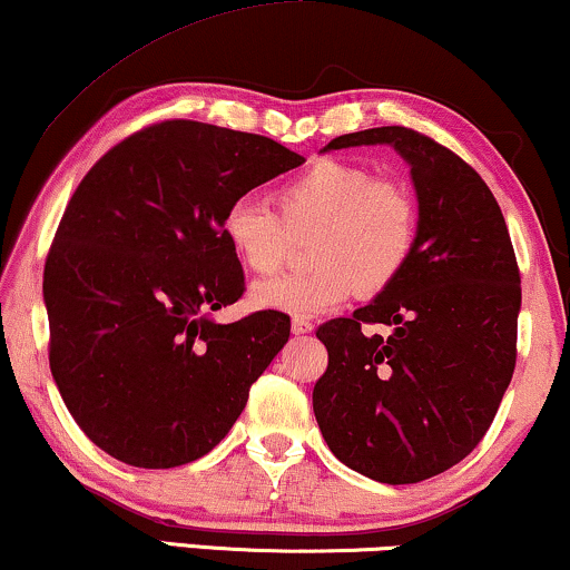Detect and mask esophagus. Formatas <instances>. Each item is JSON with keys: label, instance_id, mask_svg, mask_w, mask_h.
<instances>
[{"label": "esophagus", "instance_id": "esophagus-1", "mask_svg": "<svg viewBox=\"0 0 570 570\" xmlns=\"http://www.w3.org/2000/svg\"><path fill=\"white\" fill-rule=\"evenodd\" d=\"M312 330H314V325L308 320H304V317L293 320V333H296V335H308Z\"/></svg>", "mask_w": 570, "mask_h": 570}]
</instances>
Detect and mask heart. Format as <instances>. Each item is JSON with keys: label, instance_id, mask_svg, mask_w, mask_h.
<instances>
[{"label": "heart", "instance_id": "1", "mask_svg": "<svg viewBox=\"0 0 570 570\" xmlns=\"http://www.w3.org/2000/svg\"><path fill=\"white\" fill-rule=\"evenodd\" d=\"M277 210L235 198L222 210L219 229L235 258L253 274H274L293 235H308L312 269L258 283L256 308L314 317L354 296L372 298L402 277L420 237L417 203L399 181L375 179L364 166L322 158L274 193Z\"/></svg>", "mask_w": 570, "mask_h": 570}]
</instances>
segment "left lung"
Returning a JSON list of instances; mask_svg holds the SVG:
<instances>
[{
  "instance_id": "1",
  "label": "left lung",
  "mask_w": 570,
  "mask_h": 570,
  "mask_svg": "<svg viewBox=\"0 0 570 570\" xmlns=\"http://www.w3.org/2000/svg\"><path fill=\"white\" fill-rule=\"evenodd\" d=\"M360 145H391L410 164L417 250L389 291L320 325L327 370L312 402L330 452L396 487L444 473L487 435L515 370L521 272L473 166L406 126L335 137L325 150ZM367 324L394 333L370 336Z\"/></svg>"
}]
</instances>
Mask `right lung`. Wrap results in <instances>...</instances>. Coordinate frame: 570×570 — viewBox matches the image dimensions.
<instances>
[{
	"mask_svg": "<svg viewBox=\"0 0 570 570\" xmlns=\"http://www.w3.org/2000/svg\"><path fill=\"white\" fill-rule=\"evenodd\" d=\"M301 164L269 137L174 118L110 147L76 187L45 264L49 370L102 452L187 465L240 417L291 317H208L245 291L219 219Z\"/></svg>",
	"mask_w": 570,
	"mask_h": 570,
	"instance_id": "add662e5",
	"label": "right lung"
}]
</instances>
